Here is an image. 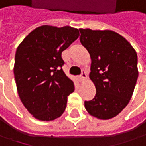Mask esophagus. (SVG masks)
Listing matches in <instances>:
<instances>
[{"label":"esophagus","mask_w":146,"mask_h":146,"mask_svg":"<svg viewBox=\"0 0 146 146\" xmlns=\"http://www.w3.org/2000/svg\"><path fill=\"white\" fill-rule=\"evenodd\" d=\"M86 78H87L86 72H85L84 70H83V72H82L81 75H80V77H79V79H80V81H81V82H84Z\"/></svg>","instance_id":"34e87169"}]
</instances>
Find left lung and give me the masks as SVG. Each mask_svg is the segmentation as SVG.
Listing matches in <instances>:
<instances>
[{"label":"left lung","mask_w":146,"mask_h":146,"mask_svg":"<svg viewBox=\"0 0 146 146\" xmlns=\"http://www.w3.org/2000/svg\"><path fill=\"white\" fill-rule=\"evenodd\" d=\"M82 45L91 58L89 78L96 88L85 101L88 113L100 119L118 115L132 97L138 78L137 54L121 35L111 30L79 29Z\"/></svg>","instance_id":"left-lung-1"}]
</instances>
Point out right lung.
I'll use <instances>...</instances> for the list:
<instances>
[{"mask_svg": "<svg viewBox=\"0 0 146 146\" xmlns=\"http://www.w3.org/2000/svg\"><path fill=\"white\" fill-rule=\"evenodd\" d=\"M79 36L77 28L44 25L28 34L18 46L14 76L21 101L36 119L51 121L66 109L73 82L64 73L62 52Z\"/></svg>", "mask_w": 146, "mask_h": 146, "instance_id": "1", "label": "right lung"}]
</instances>
